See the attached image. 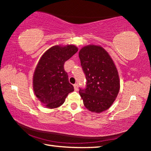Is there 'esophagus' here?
<instances>
[{
	"instance_id": "34e87169",
	"label": "esophagus",
	"mask_w": 151,
	"mask_h": 151,
	"mask_svg": "<svg viewBox=\"0 0 151 151\" xmlns=\"http://www.w3.org/2000/svg\"><path fill=\"white\" fill-rule=\"evenodd\" d=\"M74 88H75V91H78V84H75V85H74Z\"/></svg>"
}]
</instances>
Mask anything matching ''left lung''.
I'll return each mask as SVG.
<instances>
[{"label":"left lung","mask_w":151,"mask_h":151,"mask_svg":"<svg viewBox=\"0 0 151 151\" xmlns=\"http://www.w3.org/2000/svg\"><path fill=\"white\" fill-rule=\"evenodd\" d=\"M78 55L86 79V88H80L79 94L86 109L100 113L109 109L118 95V71L109 53L101 46H86Z\"/></svg>","instance_id":"left-lung-1"}]
</instances>
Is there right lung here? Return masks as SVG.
Wrapping results in <instances>:
<instances>
[{
  "instance_id": "obj_1",
  "label": "right lung",
  "mask_w": 151,
  "mask_h": 151,
  "mask_svg": "<svg viewBox=\"0 0 151 151\" xmlns=\"http://www.w3.org/2000/svg\"><path fill=\"white\" fill-rule=\"evenodd\" d=\"M77 51L75 45H57L47 50L40 58L33 75V90L47 108L62 105L68 93L74 91L64 64Z\"/></svg>"
}]
</instances>
